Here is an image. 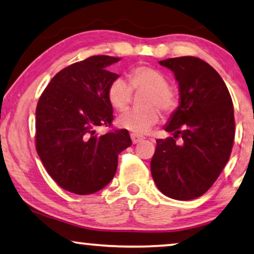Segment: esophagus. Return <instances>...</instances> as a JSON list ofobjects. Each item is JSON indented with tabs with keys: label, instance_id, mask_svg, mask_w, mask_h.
<instances>
[{
	"label": "esophagus",
	"instance_id": "obj_1",
	"mask_svg": "<svg viewBox=\"0 0 254 254\" xmlns=\"http://www.w3.org/2000/svg\"><path fill=\"white\" fill-rule=\"evenodd\" d=\"M131 140L133 143H138L143 140L142 135H139V134H135V133H131Z\"/></svg>",
	"mask_w": 254,
	"mask_h": 254
}]
</instances>
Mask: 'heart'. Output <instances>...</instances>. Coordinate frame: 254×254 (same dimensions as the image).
Instances as JSON below:
<instances>
[{"instance_id":"obj_1","label":"heart","mask_w":254,"mask_h":254,"mask_svg":"<svg viewBox=\"0 0 254 254\" xmlns=\"http://www.w3.org/2000/svg\"><path fill=\"white\" fill-rule=\"evenodd\" d=\"M127 77L130 85L126 79L115 78L108 86L107 98L113 108L123 112L131 103L133 90H148L145 101L148 107L128 109L117 120V124L122 128L137 134H143L160 120L158 107L165 114L175 111L178 105L177 97L169 88L165 75L154 67L145 65L133 67L128 71Z\"/></svg>"}]
</instances>
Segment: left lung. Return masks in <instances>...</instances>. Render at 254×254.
I'll return each instance as SVG.
<instances>
[{"label":"left lung","instance_id":"8db88e82","mask_svg":"<svg viewBox=\"0 0 254 254\" xmlns=\"http://www.w3.org/2000/svg\"><path fill=\"white\" fill-rule=\"evenodd\" d=\"M179 83L180 105L164 127L173 137L156 140L150 171L157 188L179 200L209 190L230 157L235 138L233 100L213 67L196 57L161 60ZM183 138L181 144L176 138Z\"/></svg>","mask_w":254,"mask_h":254}]
</instances>
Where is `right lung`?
<instances>
[{
	"instance_id": "obj_1",
	"label": "right lung",
	"mask_w": 254,
	"mask_h": 254,
	"mask_svg": "<svg viewBox=\"0 0 254 254\" xmlns=\"http://www.w3.org/2000/svg\"><path fill=\"white\" fill-rule=\"evenodd\" d=\"M119 60L92 56L64 68L37 103V154L52 179L73 194H93L107 186L119 154L132 145L126 128L96 133L98 127H111L114 120L107 90L119 75L108 66Z\"/></svg>"
}]
</instances>
